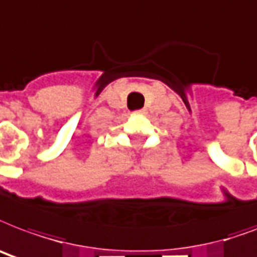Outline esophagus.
<instances>
[{
    "label": "esophagus",
    "instance_id": "obj_1",
    "mask_svg": "<svg viewBox=\"0 0 257 257\" xmlns=\"http://www.w3.org/2000/svg\"><path fill=\"white\" fill-rule=\"evenodd\" d=\"M144 111H146V110H144V109H142V110H137L136 113H144Z\"/></svg>",
    "mask_w": 257,
    "mask_h": 257
}]
</instances>
